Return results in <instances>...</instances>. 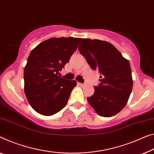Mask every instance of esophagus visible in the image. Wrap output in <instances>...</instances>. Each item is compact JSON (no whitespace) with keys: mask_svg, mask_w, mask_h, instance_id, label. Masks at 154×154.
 Instances as JSON below:
<instances>
[{"mask_svg":"<svg viewBox=\"0 0 154 154\" xmlns=\"http://www.w3.org/2000/svg\"><path fill=\"white\" fill-rule=\"evenodd\" d=\"M78 84H79L80 86H81V87H84V86H85V85H86V84H85V83H80V82H79Z\"/></svg>","mask_w":154,"mask_h":154,"instance_id":"obj_1","label":"esophagus"}]
</instances>
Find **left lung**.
<instances>
[{
	"label": "left lung",
	"mask_w": 154,
	"mask_h": 154,
	"mask_svg": "<svg viewBox=\"0 0 154 154\" xmlns=\"http://www.w3.org/2000/svg\"><path fill=\"white\" fill-rule=\"evenodd\" d=\"M79 50L94 70H98L100 83L87 97L89 105L99 116L110 117L120 112L128 101L133 87L128 60L109 42L82 38Z\"/></svg>",
	"instance_id": "left-lung-1"
}]
</instances>
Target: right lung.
Listing matches in <instances>:
<instances>
[{
  "instance_id": "1",
  "label": "right lung",
  "mask_w": 154,
  "mask_h": 154,
  "mask_svg": "<svg viewBox=\"0 0 154 154\" xmlns=\"http://www.w3.org/2000/svg\"><path fill=\"white\" fill-rule=\"evenodd\" d=\"M79 38H51L31 51L24 69L25 93L31 107L51 116L67 104L75 80L59 76L80 41Z\"/></svg>"
}]
</instances>
